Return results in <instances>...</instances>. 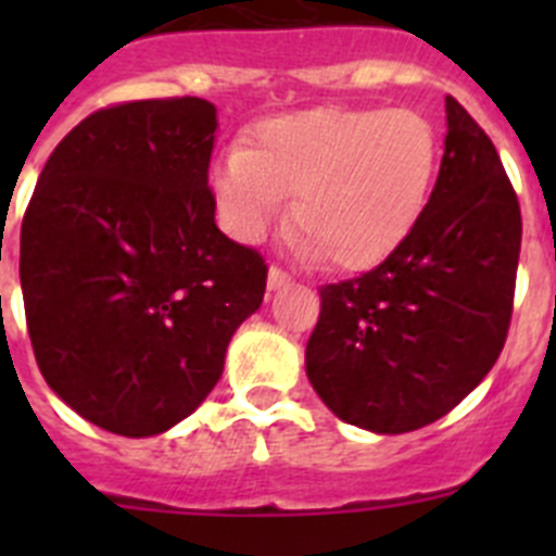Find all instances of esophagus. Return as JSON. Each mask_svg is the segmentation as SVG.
I'll use <instances>...</instances> for the list:
<instances>
[{"label": "esophagus", "mask_w": 556, "mask_h": 556, "mask_svg": "<svg viewBox=\"0 0 556 556\" xmlns=\"http://www.w3.org/2000/svg\"><path fill=\"white\" fill-rule=\"evenodd\" d=\"M289 283H292V275L287 273V269H281V267H269V273H267V287L269 289H281V287H289Z\"/></svg>", "instance_id": "obj_1"}]
</instances>
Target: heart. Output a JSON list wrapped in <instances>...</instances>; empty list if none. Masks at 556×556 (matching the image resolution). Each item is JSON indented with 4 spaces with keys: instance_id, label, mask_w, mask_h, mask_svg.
Wrapping results in <instances>:
<instances>
[{
    "instance_id": "1",
    "label": "heart",
    "mask_w": 556,
    "mask_h": 556,
    "mask_svg": "<svg viewBox=\"0 0 556 556\" xmlns=\"http://www.w3.org/2000/svg\"><path fill=\"white\" fill-rule=\"evenodd\" d=\"M437 159V132L420 113L326 108L258 122L250 147L219 155L208 180L233 239H262L292 198L303 253L356 273L415 228Z\"/></svg>"
}]
</instances>
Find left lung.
Instances as JSON below:
<instances>
[{"label": "left lung", "mask_w": 556, "mask_h": 556, "mask_svg": "<svg viewBox=\"0 0 556 556\" xmlns=\"http://www.w3.org/2000/svg\"><path fill=\"white\" fill-rule=\"evenodd\" d=\"M445 152L415 228L370 273L320 287L306 372L345 424L404 434L493 370L513 320L520 205L490 136L445 97Z\"/></svg>", "instance_id": "obj_1"}]
</instances>
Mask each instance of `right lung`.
Segmentation results:
<instances>
[{
	"label": "right lung",
	"instance_id": "obj_1",
	"mask_svg": "<svg viewBox=\"0 0 556 556\" xmlns=\"http://www.w3.org/2000/svg\"><path fill=\"white\" fill-rule=\"evenodd\" d=\"M217 108L116 102L63 136L22 219L24 314L47 384L88 424L152 437L198 409L267 264L214 223Z\"/></svg>",
	"mask_w": 556,
	"mask_h": 556
}]
</instances>
